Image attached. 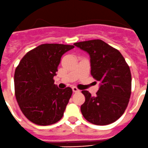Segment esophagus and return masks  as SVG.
<instances>
[{
  "label": "esophagus",
  "instance_id": "esophagus-1",
  "mask_svg": "<svg viewBox=\"0 0 148 148\" xmlns=\"http://www.w3.org/2000/svg\"><path fill=\"white\" fill-rule=\"evenodd\" d=\"M72 90H73V92H75V93H76V92H80L79 89H78L77 87H75V86L72 87Z\"/></svg>",
  "mask_w": 148,
  "mask_h": 148
}]
</instances>
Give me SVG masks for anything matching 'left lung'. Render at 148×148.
<instances>
[{"mask_svg": "<svg viewBox=\"0 0 148 148\" xmlns=\"http://www.w3.org/2000/svg\"><path fill=\"white\" fill-rule=\"evenodd\" d=\"M74 46L90 56L91 74L100 82L95 96L82 91L85 102L81 112L88 122L107 125L123 114L129 103L132 88L130 67L117 49L100 39L75 43Z\"/></svg>", "mask_w": 148, "mask_h": 148, "instance_id": "1", "label": "left lung"}]
</instances>
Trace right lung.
<instances>
[{"instance_id": "add662e5", "label": "right lung", "mask_w": 148, "mask_h": 148, "mask_svg": "<svg viewBox=\"0 0 148 148\" xmlns=\"http://www.w3.org/2000/svg\"><path fill=\"white\" fill-rule=\"evenodd\" d=\"M72 45L44 44L29 51L14 74L15 95L25 117L38 125H50L62 118L72 89L54 84L62 55Z\"/></svg>"}]
</instances>
